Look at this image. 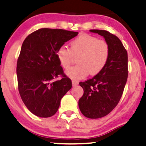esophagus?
Here are the masks:
<instances>
[{
    "mask_svg": "<svg viewBox=\"0 0 146 146\" xmlns=\"http://www.w3.org/2000/svg\"><path fill=\"white\" fill-rule=\"evenodd\" d=\"M78 84H79V82L78 81H76V80H73V81H72V84H73V86H77Z\"/></svg>",
    "mask_w": 146,
    "mask_h": 146,
    "instance_id": "1",
    "label": "esophagus"
}]
</instances>
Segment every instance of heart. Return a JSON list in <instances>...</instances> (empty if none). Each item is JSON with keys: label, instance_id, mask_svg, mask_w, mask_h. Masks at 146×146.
<instances>
[{"label": "heart", "instance_id": "obj_1", "mask_svg": "<svg viewBox=\"0 0 146 146\" xmlns=\"http://www.w3.org/2000/svg\"><path fill=\"white\" fill-rule=\"evenodd\" d=\"M110 45L104 40L90 35H80L70 43V48L60 46L56 52L58 61L64 69L70 68L75 57L79 64L66 71L73 80L83 79L88 75H97L105 67L109 59Z\"/></svg>", "mask_w": 146, "mask_h": 146}]
</instances>
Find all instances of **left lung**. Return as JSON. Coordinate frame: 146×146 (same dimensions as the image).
<instances>
[{
	"instance_id": "1",
	"label": "left lung",
	"mask_w": 146,
	"mask_h": 146,
	"mask_svg": "<svg viewBox=\"0 0 146 146\" xmlns=\"http://www.w3.org/2000/svg\"><path fill=\"white\" fill-rule=\"evenodd\" d=\"M104 38L110 53L104 69L92 79L80 82L84 94L79 100L80 111L90 119L101 118L118 104L128 78V53L121 40L105 30L90 29Z\"/></svg>"
}]
</instances>
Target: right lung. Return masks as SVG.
Returning <instances> with one entry per match:
<instances>
[{
  "label": "right lung",
  "mask_w": 146,
  "mask_h": 146,
  "mask_svg": "<svg viewBox=\"0 0 146 146\" xmlns=\"http://www.w3.org/2000/svg\"><path fill=\"white\" fill-rule=\"evenodd\" d=\"M78 34L64 29L42 28L23 42L16 67L18 91L33 115L44 118L54 115L61 99L71 88V80L64 73L56 52ZM59 75L61 79L56 80Z\"/></svg>",
  "instance_id": "1"
}]
</instances>
